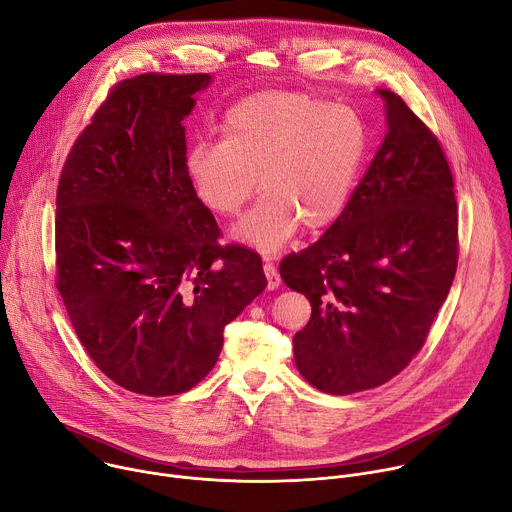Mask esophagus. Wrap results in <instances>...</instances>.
<instances>
[{
	"mask_svg": "<svg viewBox=\"0 0 512 512\" xmlns=\"http://www.w3.org/2000/svg\"><path fill=\"white\" fill-rule=\"evenodd\" d=\"M263 271H265V275H267V288L269 290H275L277 286H280V273H277V267H275V263L271 261V259H265L263 261Z\"/></svg>",
	"mask_w": 512,
	"mask_h": 512,
	"instance_id": "obj_1",
	"label": "esophagus"
}]
</instances>
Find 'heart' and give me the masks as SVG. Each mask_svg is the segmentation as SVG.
Masks as SVG:
<instances>
[{"label": "heart", "instance_id": "obj_1", "mask_svg": "<svg viewBox=\"0 0 512 512\" xmlns=\"http://www.w3.org/2000/svg\"><path fill=\"white\" fill-rule=\"evenodd\" d=\"M220 132V143L190 149L185 171L198 202L218 218L237 216L261 188L265 196L235 230L261 251L280 249L300 224L331 226L367 153L357 112L304 91H257L226 112Z\"/></svg>", "mask_w": 512, "mask_h": 512}]
</instances>
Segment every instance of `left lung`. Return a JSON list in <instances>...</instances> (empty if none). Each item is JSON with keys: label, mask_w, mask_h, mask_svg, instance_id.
Listing matches in <instances>:
<instances>
[{"label": "left lung", "mask_w": 512, "mask_h": 512, "mask_svg": "<svg viewBox=\"0 0 512 512\" xmlns=\"http://www.w3.org/2000/svg\"><path fill=\"white\" fill-rule=\"evenodd\" d=\"M388 132L345 210L280 263L312 314L294 337L296 367L327 394L378 388L427 341L457 269L453 175L437 136L380 89Z\"/></svg>", "instance_id": "left-lung-1"}]
</instances>
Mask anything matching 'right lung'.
<instances>
[{"instance_id": "obj_1", "label": "right lung", "mask_w": 512, "mask_h": 512, "mask_svg": "<svg viewBox=\"0 0 512 512\" xmlns=\"http://www.w3.org/2000/svg\"><path fill=\"white\" fill-rule=\"evenodd\" d=\"M208 73L116 83L57 188V290L87 355L143 396L192 390L224 327L267 286L261 257L220 245L185 171V126Z\"/></svg>"}]
</instances>
